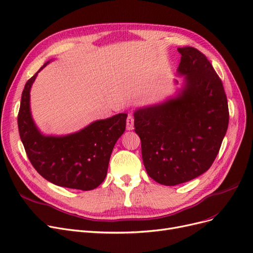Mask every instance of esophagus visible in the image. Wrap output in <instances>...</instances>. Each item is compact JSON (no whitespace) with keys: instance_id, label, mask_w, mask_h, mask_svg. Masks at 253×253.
Segmentation results:
<instances>
[{"instance_id":"34e87169","label":"esophagus","mask_w":253,"mask_h":253,"mask_svg":"<svg viewBox=\"0 0 253 253\" xmlns=\"http://www.w3.org/2000/svg\"><path fill=\"white\" fill-rule=\"evenodd\" d=\"M134 128V119L132 115H128L127 121H126V129L132 130Z\"/></svg>"}]
</instances>
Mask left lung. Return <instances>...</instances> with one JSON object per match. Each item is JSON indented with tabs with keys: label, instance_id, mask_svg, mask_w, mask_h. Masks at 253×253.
Instances as JSON below:
<instances>
[{
	"label": "left lung",
	"instance_id": "1",
	"mask_svg": "<svg viewBox=\"0 0 253 253\" xmlns=\"http://www.w3.org/2000/svg\"><path fill=\"white\" fill-rule=\"evenodd\" d=\"M178 51L177 72L184 82L177 95L133 114L146 170L166 186L191 181L210 169L228 126L226 95L211 63L194 47Z\"/></svg>",
	"mask_w": 253,
	"mask_h": 253
}]
</instances>
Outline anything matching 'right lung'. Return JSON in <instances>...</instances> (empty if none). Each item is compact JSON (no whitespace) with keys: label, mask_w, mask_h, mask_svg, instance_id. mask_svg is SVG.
<instances>
[{"label":"right lung","mask_w":253,"mask_h":253,"mask_svg":"<svg viewBox=\"0 0 253 253\" xmlns=\"http://www.w3.org/2000/svg\"><path fill=\"white\" fill-rule=\"evenodd\" d=\"M27 82L21 94L17 124L32 166L50 183L84 191L97 188L105 179L109 158L126 128L127 114L97 120L78 132L67 135H44L32 118L30 92L37 74Z\"/></svg>","instance_id":"1"}]
</instances>
